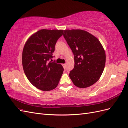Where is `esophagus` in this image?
<instances>
[{"instance_id": "1", "label": "esophagus", "mask_w": 128, "mask_h": 128, "mask_svg": "<svg viewBox=\"0 0 128 128\" xmlns=\"http://www.w3.org/2000/svg\"><path fill=\"white\" fill-rule=\"evenodd\" d=\"M63 66L64 68H66V64H63Z\"/></svg>"}]
</instances>
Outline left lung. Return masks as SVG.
Instances as JSON below:
<instances>
[{
  "mask_svg": "<svg viewBox=\"0 0 128 128\" xmlns=\"http://www.w3.org/2000/svg\"><path fill=\"white\" fill-rule=\"evenodd\" d=\"M64 37L74 54V66L69 76L79 88H86L100 79L106 63V54L100 42L82 30H64Z\"/></svg>",
  "mask_w": 128,
  "mask_h": 128,
  "instance_id": "left-lung-1",
  "label": "left lung"
}]
</instances>
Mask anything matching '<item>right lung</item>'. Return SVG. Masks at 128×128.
<instances>
[{
  "label": "right lung",
  "mask_w": 128,
  "mask_h": 128,
  "mask_svg": "<svg viewBox=\"0 0 128 128\" xmlns=\"http://www.w3.org/2000/svg\"><path fill=\"white\" fill-rule=\"evenodd\" d=\"M63 32L41 30L32 35L24 46L22 55L24 72L32 84L40 90L55 88L63 73L61 64L49 61Z\"/></svg>",
  "instance_id": "right-lung-1"
}]
</instances>
